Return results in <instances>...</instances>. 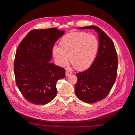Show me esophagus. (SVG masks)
I'll use <instances>...</instances> for the list:
<instances>
[{"instance_id": "1", "label": "esophagus", "mask_w": 135, "mask_h": 135, "mask_svg": "<svg viewBox=\"0 0 135 135\" xmlns=\"http://www.w3.org/2000/svg\"><path fill=\"white\" fill-rule=\"evenodd\" d=\"M71 74H72V72H71L70 71L66 70V76L67 77L69 75H70Z\"/></svg>"}]
</instances>
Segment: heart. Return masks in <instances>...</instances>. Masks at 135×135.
Returning <instances> with one entry per match:
<instances>
[{
  "label": "heart",
  "instance_id": "obj_1",
  "mask_svg": "<svg viewBox=\"0 0 135 135\" xmlns=\"http://www.w3.org/2000/svg\"><path fill=\"white\" fill-rule=\"evenodd\" d=\"M61 47L54 46L52 54L56 63L64 67L69 62L74 68L83 70L93 63L99 49V41L92 34L84 32H73L61 39Z\"/></svg>",
  "mask_w": 135,
  "mask_h": 135
}]
</instances>
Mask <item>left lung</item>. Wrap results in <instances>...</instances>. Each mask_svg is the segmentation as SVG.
Wrapping results in <instances>:
<instances>
[{
  "label": "left lung",
  "instance_id": "8db88e82",
  "mask_svg": "<svg viewBox=\"0 0 135 135\" xmlns=\"http://www.w3.org/2000/svg\"><path fill=\"white\" fill-rule=\"evenodd\" d=\"M93 29L98 35L99 49L96 59L89 68L76 73L75 92L84 102L94 103L106 98L115 81L118 60L114 44L100 28L90 26L78 28Z\"/></svg>",
  "mask_w": 135,
  "mask_h": 135
}]
</instances>
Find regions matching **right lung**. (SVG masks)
<instances>
[{"label":"right lung","mask_w":135,"mask_h":135,"mask_svg":"<svg viewBox=\"0 0 135 135\" xmlns=\"http://www.w3.org/2000/svg\"><path fill=\"white\" fill-rule=\"evenodd\" d=\"M64 32L54 28L32 30L17 48L14 62L16 84L31 103L45 105L56 96L57 83L65 77V70L49 62L54 44Z\"/></svg>","instance_id":"right-lung-1"}]
</instances>
